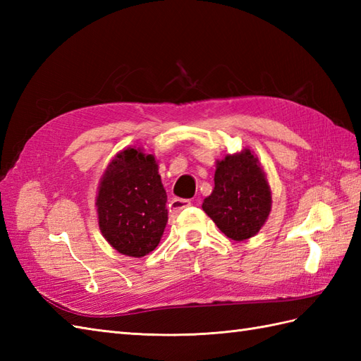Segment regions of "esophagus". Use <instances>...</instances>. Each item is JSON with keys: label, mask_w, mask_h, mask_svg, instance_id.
Instances as JSON below:
<instances>
[{"label": "esophagus", "mask_w": 361, "mask_h": 361, "mask_svg": "<svg viewBox=\"0 0 361 361\" xmlns=\"http://www.w3.org/2000/svg\"><path fill=\"white\" fill-rule=\"evenodd\" d=\"M188 206H190V200H186V198H172L171 203H169V214H171V217H175L176 214L188 208Z\"/></svg>", "instance_id": "34e87169"}]
</instances>
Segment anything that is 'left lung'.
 I'll use <instances>...</instances> for the list:
<instances>
[{
  "label": "left lung",
  "mask_w": 361,
  "mask_h": 361,
  "mask_svg": "<svg viewBox=\"0 0 361 361\" xmlns=\"http://www.w3.org/2000/svg\"><path fill=\"white\" fill-rule=\"evenodd\" d=\"M203 211L229 239L247 240L259 233L271 211V190L257 157L250 149L217 161L214 189Z\"/></svg>",
  "instance_id": "obj_1"
}]
</instances>
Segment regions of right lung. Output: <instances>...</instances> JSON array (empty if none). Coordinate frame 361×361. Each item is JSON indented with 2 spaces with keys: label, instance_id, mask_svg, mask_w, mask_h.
Here are the masks:
<instances>
[{
  "label": "right lung",
  "instance_id": "1",
  "mask_svg": "<svg viewBox=\"0 0 361 361\" xmlns=\"http://www.w3.org/2000/svg\"><path fill=\"white\" fill-rule=\"evenodd\" d=\"M166 203L155 157L127 147L111 159L99 183V228L121 255L142 257L155 250L163 237Z\"/></svg>",
  "mask_w": 361,
  "mask_h": 361
}]
</instances>
